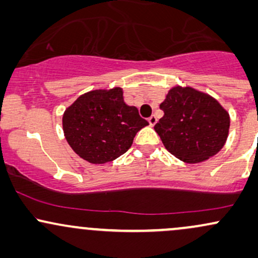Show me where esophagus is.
<instances>
[{
    "label": "esophagus",
    "instance_id": "esophagus-1",
    "mask_svg": "<svg viewBox=\"0 0 258 258\" xmlns=\"http://www.w3.org/2000/svg\"><path fill=\"white\" fill-rule=\"evenodd\" d=\"M148 122H149V125H150V126H154V125H155V123L158 122V119H156L155 115H152V116H150L149 119H148Z\"/></svg>",
    "mask_w": 258,
    "mask_h": 258
}]
</instances>
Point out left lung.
Returning <instances> with one entry per match:
<instances>
[{"label":"left lung","mask_w":258,"mask_h":258,"mask_svg":"<svg viewBox=\"0 0 258 258\" xmlns=\"http://www.w3.org/2000/svg\"><path fill=\"white\" fill-rule=\"evenodd\" d=\"M160 109L164 116L154 128L177 159L198 164L216 155L226 144L229 114L210 94L176 86L168 91Z\"/></svg>","instance_id":"obj_1"}]
</instances>
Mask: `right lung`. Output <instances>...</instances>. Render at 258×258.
<instances>
[{"label": "right lung", "mask_w": 258, "mask_h": 258, "mask_svg": "<svg viewBox=\"0 0 258 258\" xmlns=\"http://www.w3.org/2000/svg\"><path fill=\"white\" fill-rule=\"evenodd\" d=\"M122 88L94 90L80 96L63 115L65 139L80 158L105 164L125 154L136 133L148 123L123 102Z\"/></svg>", "instance_id": "add662e5"}]
</instances>
